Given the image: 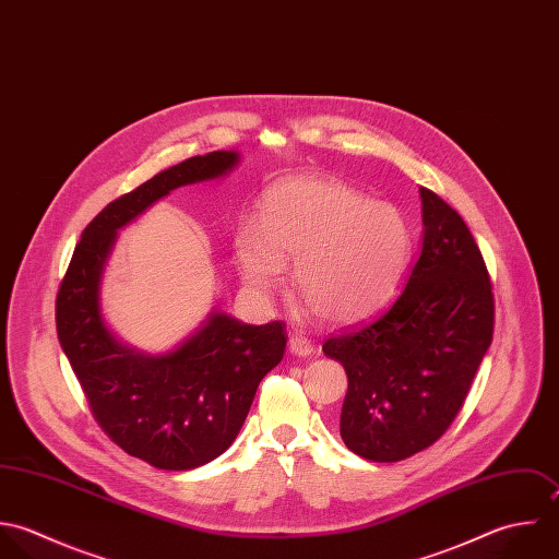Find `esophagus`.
Listing matches in <instances>:
<instances>
[{
	"label": "esophagus",
	"instance_id": "34e87169",
	"mask_svg": "<svg viewBox=\"0 0 559 559\" xmlns=\"http://www.w3.org/2000/svg\"><path fill=\"white\" fill-rule=\"evenodd\" d=\"M288 347H290V354H295V356H299V358L312 356V352H314L312 341H310V338H306V336H297V334H295V336H290Z\"/></svg>",
	"mask_w": 559,
	"mask_h": 559
}]
</instances>
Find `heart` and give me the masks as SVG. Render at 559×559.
I'll list each match as a JSON object with an SVG mask.
<instances>
[{"instance_id": "obj_1", "label": "heart", "mask_w": 559, "mask_h": 559, "mask_svg": "<svg viewBox=\"0 0 559 559\" xmlns=\"http://www.w3.org/2000/svg\"><path fill=\"white\" fill-rule=\"evenodd\" d=\"M412 258V231L399 207L371 201L334 180L271 188L255 221L236 234L245 284L260 297L286 280L328 323L352 325L379 312L396 293Z\"/></svg>"}]
</instances>
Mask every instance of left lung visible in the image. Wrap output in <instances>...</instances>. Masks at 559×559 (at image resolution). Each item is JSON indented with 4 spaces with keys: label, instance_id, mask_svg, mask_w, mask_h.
Listing matches in <instances>:
<instances>
[{
    "label": "left lung",
    "instance_id": "left-lung-1",
    "mask_svg": "<svg viewBox=\"0 0 559 559\" xmlns=\"http://www.w3.org/2000/svg\"><path fill=\"white\" fill-rule=\"evenodd\" d=\"M423 249L396 299L325 341L349 379L341 436L371 462L431 447L466 401L495 332L484 255L464 218L420 188Z\"/></svg>",
    "mask_w": 559,
    "mask_h": 559
}]
</instances>
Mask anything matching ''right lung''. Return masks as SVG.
Returning <instances> with one entry per match:
<instances>
[{
	"label": "right lung",
	"mask_w": 559,
	"mask_h": 559,
	"mask_svg": "<svg viewBox=\"0 0 559 559\" xmlns=\"http://www.w3.org/2000/svg\"><path fill=\"white\" fill-rule=\"evenodd\" d=\"M236 163V152L192 156L110 201L82 231L56 297L58 341L95 420L126 453L163 471L203 466L234 442L258 383L284 358L286 325L212 312L180 347L150 356L108 330L99 282L117 229L171 190L221 178Z\"/></svg>",
	"instance_id": "obj_1"
}]
</instances>
